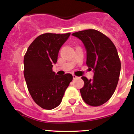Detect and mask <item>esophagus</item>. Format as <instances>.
<instances>
[{"label":"esophagus","mask_w":134,"mask_h":134,"mask_svg":"<svg viewBox=\"0 0 134 134\" xmlns=\"http://www.w3.org/2000/svg\"><path fill=\"white\" fill-rule=\"evenodd\" d=\"M73 79H77L78 77L77 76H76L75 75H73Z\"/></svg>","instance_id":"1"}]
</instances>
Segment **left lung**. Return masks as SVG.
Masks as SVG:
<instances>
[{
	"label": "left lung",
	"mask_w": 134,
	"mask_h": 134,
	"mask_svg": "<svg viewBox=\"0 0 134 134\" xmlns=\"http://www.w3.org/2000/svg\"><path fill=\"white\" fill-rule=\"evenodd\" d=\"M72 35L82 41L87 51L86 64L94 71L93 79L83 76V87L80 89L87 104L97 107L107 102L114 94L121 70V61L113 42L102 32L87 29Z\"/></svg>",
	"instance_id": "1"
}]
</instances>
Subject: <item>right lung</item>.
I'll return each instance as SVG.
<instances>
[{"label": "right lung", "mask_w": 134, "mask_h": 134, "mask_svg": "<svg viewBox=\"0 0 134 134\" xmlns=\"http://www.w3.org/2000/svg\"><path fill=\"white\" fill-rule=\"evenodd\" d=\"M69 36L70 32L41 35L30 44L24 57V76L29 93L44 109H54L61 103L73 79L70 73L57 75L52 70L60 48Z\"/></svg>", "instance_id": "obj_1"}]
</instances>
